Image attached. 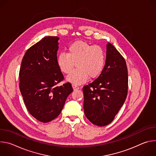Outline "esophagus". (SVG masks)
Masks as SVG:
<instances>
[{
  "instance_id": "34e87169",
  "label": "esophagus",
  "mask_w": 156,
  "mask_h": 156,
  "mask_svg": "<svg viewBox=\"0 0 156 156\" xmlns=\"http://www.w3.org/2000/svg\"><path fill=\"white\" fill-rule=\"evenodd\" d=\"M72 87H73V89L74 90H79V89H80V87L78 86L75 85V84H73Z\"/></svg>"
}]
</instances>
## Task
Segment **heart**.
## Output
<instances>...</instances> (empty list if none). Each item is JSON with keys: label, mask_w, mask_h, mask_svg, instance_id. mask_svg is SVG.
I'll return each instance as SVG.
<instances>
[{"label": "heart", "mask_w": 156, "mask_h": 156, "mask_svg": "<svg viewBox=\"0 0 156 156\" xmlns=\"http://www.w3.org/2000/svg\"><path fill=\"white\" fill-rule=\"evenodd\" d=\"M67 53H60L57 57V64L60 70L69 73L76 65L77 69L71 72L66 80L73 84L79 85L86 83L90 76L96 78L102 73L105 62L103 49L86 42L77 41L71 44Z\"/></svg>", "instance_id": "b5f03b06"}]
</instances>
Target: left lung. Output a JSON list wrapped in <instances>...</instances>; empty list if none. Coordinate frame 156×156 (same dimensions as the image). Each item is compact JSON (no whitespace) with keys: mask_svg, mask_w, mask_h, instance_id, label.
I'll return each mask as SVG.
<instances>
[{"mask_svg":"<svg viewBox=\"0 0 156 156\" xmlns=\"http://www.w3.org/2000/svg\"><path fill=\"white\" fill-rule=\"evenodd\" d=\"M104 68L93 82L83 87V108L87 119L95 125L112 122L123 105L128 93L126 62L112 44L106 45Z\"/></svg>","mask_w":156,"mask_h":156,"instance_id":"obj_1","label":"left lung"}]
</instances>
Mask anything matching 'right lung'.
Returning <instances> with one entry per match:
<instances>
[{
  "mask_svg": "<svg viewBox=\"0 0 156 156\" xmlns=\"http://www.w3.org/2000/svg\"><path fill=\"white\" fill-rule=\"evenodd\" d=\"M59 37L47 36L29 48L22 59L20 90L30 114L47 123L57 117L73 91L72 84L56 85L63 80L57 64Z\"/></svg>",
  "mask_w": 156,
  "mask_h": 156,
  "instance_id": "add662e5",
  "label": "right lung"
}]
</instances>
